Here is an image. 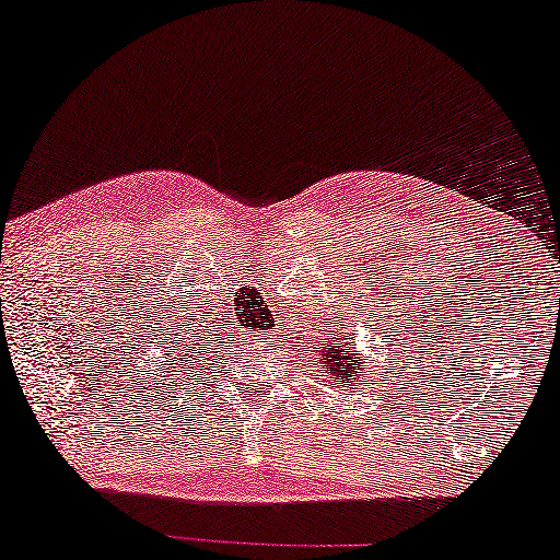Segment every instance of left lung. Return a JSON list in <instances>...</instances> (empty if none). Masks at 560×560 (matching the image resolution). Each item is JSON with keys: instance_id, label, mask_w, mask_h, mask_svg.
Instances as JSON below:
<instances>
[{"instance_id": "1", "label": "left lung", "mask_w": 560, "mask_h": 560, "mask_svg": "<svg viewBox=\"0 0 560 560\" xmlns=\"http://www.w3.org/2000/svg\"><path fill=\"white\" fill-rule=\"evenodd\" d=\"M354 341H347L341 339L339 345H334V341H328V345L323 347H315V352H318V360L320 365L331 373L334 378V388L336 383H339L341 388H349L352 383L360 381V373L365 370V362L360 360V357L354 354Z\"/></svg>"}]
</instances>
